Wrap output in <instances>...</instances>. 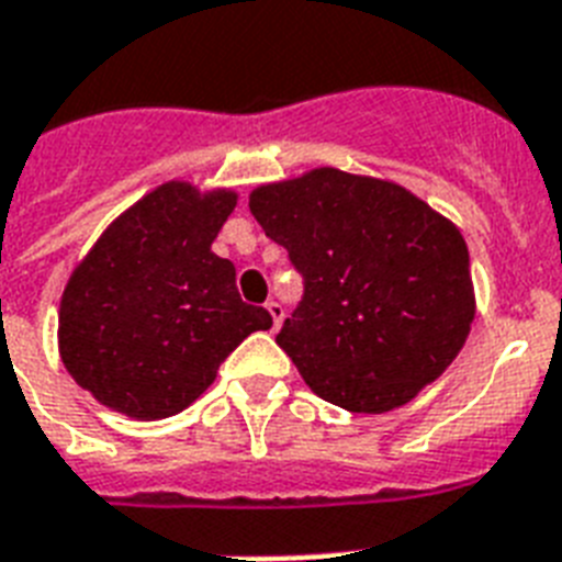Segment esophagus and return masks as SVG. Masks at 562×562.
<instances>
[{"instance_id": "34e87169", "label": "esophagus", "mask_w": 562, "mask_h": 562, "mask_svg": "<svg viewBox=\"0 0 562 562\" xmlns=\"http://www.w3.org/2000/svg\"><path fill=\"white\" fill-rule=\"evenodd\" d=\"M267 310H269V316H272V327H281V318H284V304L281 302H267Z\"/></svg>"}]
</instances>
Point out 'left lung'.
<instances>
[{"label": "left lung", "instance_id": "obj_1", "mask_svg": "<svg viewBox=\"0 0 562 562\" xmlns=\"http://www.w3.org/2000/svg\"><path fill=\"white\" fill-rule=\"evenodd\" d=\"M249 209L304 278L276 342L318 397L392 412L459 357L475 316L470 252L420 196L316 168L255 188Z\"/></svg>", "mask_w": 562, "mask_h": 562}]
</instances>
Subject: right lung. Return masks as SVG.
Masks as SVG:
<instances>
[{"label": "right lung", "instance_id": "1", "mask_svg": "<svg viewBox=\"0 0 562 562\" xmlns=\"http://www.w3.org/2000/svg\"><path fill=\"white\" fill-rule=\"evenodd\" d=\"M235 205L228 188L170 179L112 220L75 267L57 345L98 403L136 420L177 415L246 336L272 327L237 293L235 263L211 252Z\"/></svg>", "mask_w": 562, "mask_h": 562}]
</instances>
